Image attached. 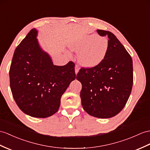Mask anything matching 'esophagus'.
Returning <instances> with one entry per match:
<instances>
[{
    "label": "esophagus",
    "mask_w": 150,
    "mask_h": 150,
    "mask_svg": "<svg viewBox=\"0 0 150 150\" xmlns=\"http://www.w3.org/2000/svg\"><path fill=\"white\" fill-rule=\"evenodd\" d=\"M79 67L78 66V65H75V72H76V74H78V72H79Z\"/></svg>",
    "instance_id": "34e87169"
}]
</instances>
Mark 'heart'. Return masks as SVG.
<instances>
[{"label":"heart","instance_id":"b5f03b06","mask_svg":"<svg viewBox=\"0 0 150 150\" xmlns=\"http://www.w3.org/2000/svg\"><path fill=\"white\" fill-rule=\"evenodd\" d=\"M70 49L78 52L79 62L86 67L99 64L106 55L109 48L108 40L97 34H90L72 40L69 42Z\"/></svg>","mask_w":150,"mask_h":150}]
</instances>
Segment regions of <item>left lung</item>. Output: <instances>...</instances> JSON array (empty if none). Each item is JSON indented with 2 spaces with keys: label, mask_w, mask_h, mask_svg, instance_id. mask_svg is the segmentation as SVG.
<instances>
[{
  "label": "left lung",
  "mask_w": 150,
  "mask_h": 150,
  "mask_svg": "<svg viewBox=\"0 0 150 150\" xmlns=\"http://www.w3.org/2000/svg\"><path fill=\"white\" fill-rule=\"evenodd\" d=\"M97 31L109 38L106 55L96 66L80 69L76 79L82 85L84 110L94 117L109 118L118 115L129 99L133 85L132 60L112 32Z\"/></svg>",
  "instance_id": "obj_1"
}]
</instances>
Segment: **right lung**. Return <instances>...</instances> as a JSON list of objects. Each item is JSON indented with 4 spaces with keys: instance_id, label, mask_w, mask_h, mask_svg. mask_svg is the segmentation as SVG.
I'll return each mask as SVG.
<instances>
[{
    "instance_id": "1",
    "label": "right lung",
    "mask_w": 150,
    "mask_h": 150,
    "mask_svg": "<svg viewBox=\"0 0 150 150\" xmlns=\"http://www.w3.org/2000/svg\"><path fill=\"white\" fill-rule=\"evenodd\" d=\"M33 28L14 51L9 69L10 87L19 108L32 117L47 118L57 112L60 98L76 78L72 61L53 65L40 47Z\"/></svg>"
}]
</instances>
